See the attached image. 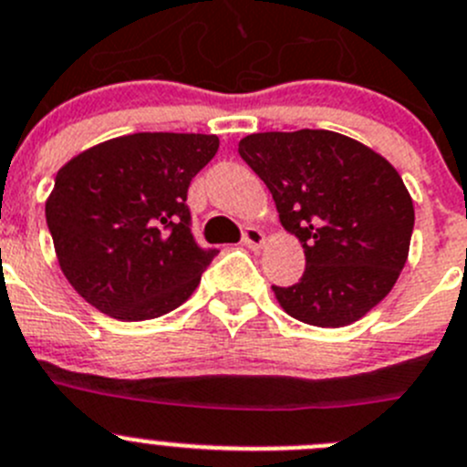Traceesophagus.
Here are the masks:
<instances>
[{"label": "esophagus", "instance_id": "esophagus-1", "mask_svg": "<svg viewBox=\"0 0 467 467\" xmlns=\"http://www.w3.org/2000/svg\"><path fill=\"white\" fill-rule=\"evenodd\" d=\"M243 243H245L250 250H259V247L265 245V234L261 229L250 226V229H245V234H243Z\"/></svg>", "mask_w": 467, "mask_h": 467}]
</instances>
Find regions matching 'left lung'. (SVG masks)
Returning a JSON list of instances; mask_svg holds the SVG:
<instances>
[{
  "label": "left lung",
  "mask_w": 467,
  "mask_h": 467,
  "mask_svg": "<svg viewBox=\"0 0 467 467\" xmlns=\"http://www.w3.org/2000/svg\"><path fill=\"white\" fill-rule=\"evenodd\" d=\"M238 153L268 185L279 222L307 259L300 282L273 286L288 317L317 327L359 321L392 291L415 208L392 164L332 130L254 132Z\"/></svg>",
  "instance_id": "obj_1"
}]
</instances>
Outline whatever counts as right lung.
<instances>
[{
    "instance_id": "obj_1",
    "label": "right lung",
    "mask_w": 467,
    "mask_h": 467,
    "mask_svg": "<svg viewBox=\"0 0 467 467\" xmlns=\"http://www.w3.org/2000/svg\"><path fill=\"white\" fill-rule=\"evenodd\" d=\"M217 146L215 135L135 132L57 171L47 229L61 273L88 305L119 321H149L192 296L215 250L194 243L185 199Z\"/></svg>"
}]
</instances>
